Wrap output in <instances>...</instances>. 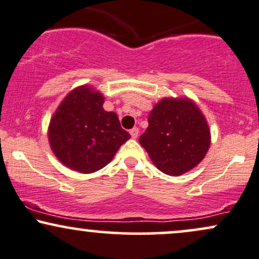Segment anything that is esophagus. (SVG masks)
Wrapping results in <instances>:
<instances>
[{
	"label": "esophagus",
	"instance_id": "1",
	"mask_svg": "<svg viewBox=\"0 0 259 259\" xmlns=\"http://www.w3.org/2000/svg\"><path fill=\"white\" fill-rule=\"evenodd\" d=\"M130 135H132L133 139H136L139 136V127H133L132 130H130Z\"/></svg>",
	"mask_w": 259,
	"mask_h": 259
}]
</instances>
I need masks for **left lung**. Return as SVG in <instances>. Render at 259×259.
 I'll return each mask as SVG.
<instances>
[{
  "instance_id": "left-lung-1",
  "label": "left lung",
  "mask_w": 259,
  "mask_h": 259,
  "mask_svg": "<svg viewBox=\"0 0 259 259\" xmlns=\"http://www.w3.org/2000/svg\"><path fill=\"white\" fill-rule=\"evenodd\" d=\"M140 143L161 172L179 176L204 159L210 130L198 106L189 99H163L148 116Z\"/></svg>"
}]
</instances>
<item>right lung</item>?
I'll return each instance as SVG.
<instances>
[{
	"label": "right lung",
	"instance_id": "right-lung-1",
	"mask_svg": "<svg viewBox=\"0 0 259 259\" xmlns=\"http://www.w3.org/2000/svg\"><path fill=\"white\" fill-rule=\"evenodd\" d=\"M104 96L79 87L61 102L49 124V143L62 164L83 174L106 166L130 134L114 112L102 107Z\"/></svg>",
	"mask_w": 259,
	"mask_h": 259
}]
</instances>
